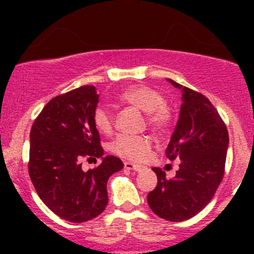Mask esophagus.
Masks as SVG:
<instances>
[{"mask_svg": "<svg viewBox=\"0 0 254 254\" xmlns=\"http://www.w3.org/2000/svg\"><path fill=\"white\" fill-rule=\"evenodd\" d=\"M124 167L127 168V170H132V171H136V172H140V171L143 170L142 166L134 165V163H131V162H125Z\"/></svg>", "mask_w": 254, "mask_h": 254, "instance_id": "obj_1", "label": "esophagus"}]
</instances>
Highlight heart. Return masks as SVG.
I'll return each instance as SVG.
<instances>
[{
	"instance_id": "obj_1",
	"label": "heart",
	"mask_w": 254,
	"mask_h": 254,
	"mask_svg": "<svg viewBox=\"0 0 254 254\" xmlns=\"http://www.w3.org/2000/svg\"><path fill=\"white\" fill-rule=\"evenodd\" d=\"M122 103L129 104L146 113L148 127L156 132H165L172 123V111L165 104L162 94L145 84H131L118 94ZM93 124L101 134H111L113 120L111 113L99 106L93 112ZM151 139L145 135H119L112 143V151L123 158L141 162L151 152Z\"/></svg>"
}]
</instances>
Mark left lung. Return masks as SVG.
<instances>
[{"instance_id": "obj_1", "label": "left lung", "mask_w": 254, "mask_h": 254, "mask_svg": "<svg viewBox=\"0 0 254 254\" xmlns=\"http://www.w3.org/2000/svg\"><path fill=\"white\" fill-rule=\"evenodd\" d=\"M182 91L179 119L166 156L179 158L175 178L153 167L157 186L147 194V203L157 216L184 221L205 207L214 196L225 172L229 132L215 107L199 92L167 79Z\"/></svg>"}]
</instances>
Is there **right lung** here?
Segmentation results:
<instances>
[{"mask_svg": "<svg viewBox=\"0 0 254 254\" xmlns=\"http://www.w3.org/2000/svg\"><path fill=\"white\" fill-rule=\"evenodd\" d=\"M96 87L82 86L56 96L43 108L30 130L29 171L38 195L61 219L86 222L108 204L107 182L123 170L122 160L103 157L93 112L99 102ZM83 157L101 165L84 173Z\"/></svg>", "mask_w": 254, "mask_h": 254, "instance_id": "obj_1", "label": "right lung"}]
</instances>
